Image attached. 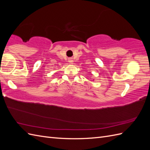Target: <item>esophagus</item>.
Wrapping results in <instances>:
<instances>
[{"label": "esophagus", "instance_id": "obj_1", "mask_svg": "<svg viewBox=\"0 0 150 150\" xmlns=\"http://www.w3.org/2000/svg\"><path fill=\"white\" fill-rule=\"evenodd\" d=\"M69 62H71H71H72V60H71V59H70V60H69Z\"/></svg>", "mask_w": 150, "mask_h": 150}]
</instances>
